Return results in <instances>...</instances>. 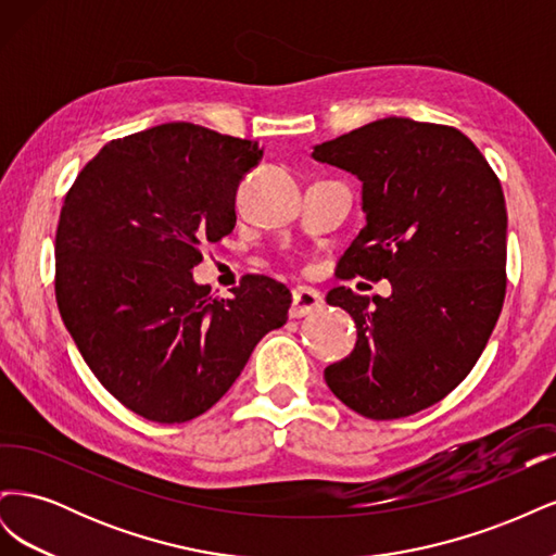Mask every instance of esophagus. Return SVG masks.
<instances>
[{
    "label": "esophagus",
    "mask_w": 556,
    "mask_h": 556,
    "mask_svg": "<svg viewBox=\"0 0 556 556\" xmlns=\"http://www.w3.org/2000/svg\"><path fill=\"white\" fill-rule=\"evenodd\" d=\"M323 294L313 288H294L292 290V308H290V317H304L311 315L313 311L323 308Z\"/></svg>",
    "instance_id": "esophagus-1"
}]
</instances>
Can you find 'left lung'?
I'll return each instance as SVG.
<instances>
[{
  "mask_svg": "<svg viewBox=\"0 0 556 556\" xmlns=\"http://www.w3.org/2000/svg\"><path fill=\"white\" fill-rule=\"evenodd\" d=\"M362 180L366 225L341 278H387L390 296L333 288L355 350L325 368L329 390L371 419L433 406L476 366L506 296L508 213L492 166L454 127L382 117L313 148Z\"/></svg>",
  "mask_w": 556,
  "mask_h": 556,
  "instance_id": "obj_1",
  "label": "left lung"
}]
</instances>
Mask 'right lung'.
I'll list each match as a JSON object with an SVG mask.
<instances>
[{
	"instance_id": "1",
	"label": "right lung",
	"mask_w": 556,
	"mask_h": 556,
	"mask_svg": "<svg viewBox=\"0 0 556 556\" xmlns=\"http://www.w3.org/2000/svg\"><path fill=\"white\" fill-rule=\"evenodd\" d=\"M257 141L166 123L106 143L64 197L55 296L64 327L106 390L137 415L180 425L237 382L292 294L245 276L229 299L192 278L201 245L237 225Z\"/></svg>"
}]
</instances>
